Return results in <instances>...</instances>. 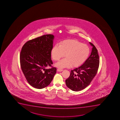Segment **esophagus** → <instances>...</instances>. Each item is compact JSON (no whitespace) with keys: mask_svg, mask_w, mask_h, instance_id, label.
Segmentation results:
<instances>
[{"mask_svg":"<svg viewBox=\"0 0 120 120\" xmlns=\"http://www.w3.org/2000/svg\"><path fill=\"white\" fill-rule=\"evenodd\" d=\"M57 71H63V69H60V68H58L57 69Z\"/></svg>","mask_w":120,"mask_h":120,"instance_id":"1","label":"esophagus"}]
</instances>
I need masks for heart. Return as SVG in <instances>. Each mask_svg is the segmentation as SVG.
Returning a JSON list of instances; mask_svg holds the SVG:
<instances>
[{
    "mask_svg": "<svg viewBox=\"0 0 120 120\" xmlns=\"http://www.w3.org/2000/svg\"><path fill=\"white\" fill-rule=\"evenodd\" d=\"M90 48L86 44L75 39H67L55 45L51 50L52 57L58 61L65 56V58L56 63L58 68L81 65L86 61L90 54Z\"/></svg>",
    "mask_w": 120,
    "mask_h": 120,
    "instance_id": "b5f03b06",
    "label": "heart"
}]
</instances>
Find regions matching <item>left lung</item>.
Here are the masks:
<instances>
[{"instance_id": "1", "label": "left lung", "mask_w": 120, "mask_h": 120, "mask_svg": "<svg viewBox=\"0 0 120 120\" xmlns=\"http://www.w3.org/2000/svg\"><path fill=\"white\" fill-rule=\"evenodd\" d=\"M90 44L93 46L90 56L82 65L71 70L69 77L66 80L67 86L74 91L86 88L97 73L99 64L98 51L92 43Z\"/></svg>"}]
</instances>
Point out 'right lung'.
Wrapping results in <instances>:
<instances>
[{"mask_svg": "<svg viewBox=\"0 0 120 120\" xmlns=\"http://www.w3.org/2000/svg\"><path fill=\"white\" fill-rule=\"evenodd\" d=\"M54 36L45 35L26 42L22 48L20 63L22 71L28 83L34 88L42 89L47 86L56 73L52 67L51 50Z\"/></svg>", "mask_w": 120, "mask_h": 120, "instance_id": "right-lung-1", "label": "right lung"}]
</instances>
